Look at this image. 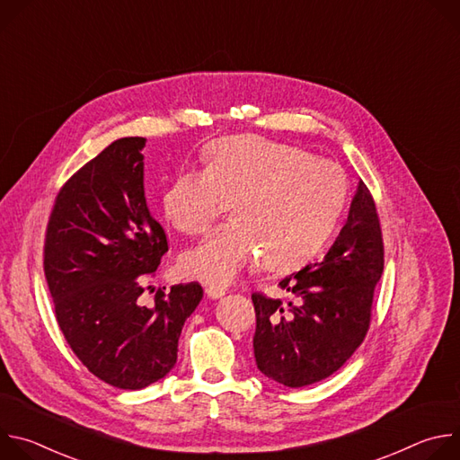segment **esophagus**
<instances>
[{"label": "esophagus", "instance_id": "esophagus-1", "mask_svg": "<svg viewBox=\"0 0 460 460\" xmlns=\"http://www.w3.org/2000/svg\"><path fill=\"white\" fill-rule=\"evenodd\" d=\"M226 293H227V291H226L224 288H217V286H208V288H206V295H208L209 298H213V300L222 298Z\"/></svg>", "mask_w": 460, "mask_h": 460}]
</instances>
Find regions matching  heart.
I'll list each match as a JSON object with an SVG mask.
<instances>
[{"instance_id":"b5f03b06","label":"heart","mask_w":460,"mask_h":460,"mask_svg":"<svg viewBox=\"0 0 460 460\" xmlns=\"http://www.w3.org/2000/svg\"><path fill=\"white\" fill-rule=\"evenodd\" d=\"M348 181L342 169L298 147L254 135L208 147L206 169L178 172L164 194L167 222L187 236L233 220L185 251L180 270L206 284H231L261 256L268 270L305 261L337 222Z\"/></svg>"}]
</instances>
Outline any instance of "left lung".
<instances>
[{
    "label": "left lung",
    "mask_w": 460,
    "mask_h": 460,
    "mask_svg": "<svg viewBox=\"0 0 460 460\" xmlns=\"http://www.w3.org/2000/svg\"><path fill=\"white\" fill-rule=\"evenodd\" d=\"M382 271L380 220L369 189L360 181L330 251L280 282L288 298L251 295L258 369L288 387L320 382L341 369L367 335Z\"/></svg>",
    "instance_id": "1"
}]
</instances>
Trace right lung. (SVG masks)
I'll return each mask as SVG.
<instances>
[{
  "mask_svg": "<svg viewBox=\"0 0 460 460\" xmlns=\"http://www.w3.org/2000/svg\"><path fill=\"white\" fill-rule=\"evenodd\" d=\"M146 138L112 142L63 183L49 217L43 271L59 330L100 380L144 389L178 357L183 322L204 296L178 284L144 305V282L169 251L144 192ZM165 289V288H164Z\"/></svg>",
  "mask_w": 460,
  "mask_h": 460,
  "instance_id": "right-lung-1",
  "label": "right lung"
}]
</instances>
